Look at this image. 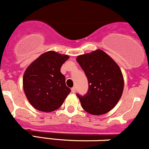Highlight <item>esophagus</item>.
<instances>
[{
	"mask_svg": "<svg viewBox=\"0 0 149 149\" xmlns=\"http://www.w3.org/2000/svg\"><path fill=\"white\" fill-rule=\"evenodd\" d=\"M71 91L72 93H74L75 91H76V88L75 87H73V88H71Z\"/></svg>",
	"mask_w": 149,
	"mask_h": 149,
	"instance_id": "34e87169",
	"label": "esophagus"
}]
</instances>
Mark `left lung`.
I'll use <instances>...</instances> for the list:
<instances>
[{"mask_svg": "<svg viewBox=\"0 0 149 149\" xmlns=\"http://www.w3.org/2000/svg\"><path fill=\"white\" fill-rule=\"evenodd\" d=\"M77 61L88 81L87 93L77 94L82 108L93 115H102L111 111L123 91V77L119 66L100 49L78 56Z\"/></svg>", "mask_w": 149, "mask_h": 149, "instance_id": "obj_1", "label": "left lung"}]
</instances>
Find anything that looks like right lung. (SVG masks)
<instances>
[{
  "mask_svg": "<svg viewBox=\"0 0 149 149\" xmlns=\"http://www.w3.org/2000/svg\"><path fill=\"white\" fill-rule=\"evenodd\" d=\"M69 56L54 51L45 52L31 63L24 72L23 86L26 97L35 109L51 112L58 109L70 93L61 72Z\"/></svg>",
  "mask_w": 149,
  "mask_h": 149,
  "instance_id": "right-lung-1",
  "label": "right lung"
}]
</instances>
